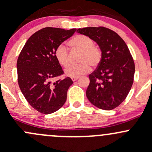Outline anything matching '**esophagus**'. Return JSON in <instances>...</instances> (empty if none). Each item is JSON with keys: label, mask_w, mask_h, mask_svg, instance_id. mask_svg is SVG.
I'll list each match as a JSON object with an SVG mask.
<instances>
[{"label": "esophagus", "mask_w": 152, "mask_h": 152, "mask_svg": "<svg viewBox=\"0 0 152 152\" xmlns=\"http://www.w3.org/2000/svg\"><path fill=\"white\" fill-rule=\"evenodd\" d=\"M78 79H79V77H71V79H72V81H76Z\"/></svg>", "instance_id": "1"}]
</instances>
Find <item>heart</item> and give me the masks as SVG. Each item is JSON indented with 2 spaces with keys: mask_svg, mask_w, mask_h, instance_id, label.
I'll use <instances>...</instances> for the list:
<instances>
[{
  "mask_svg": "<svg viewBox=\"0 0 152 152\" xmlns=\"http://www.w3.org/2000/svg\"><path fill=\"white\" fill-rule=\"evenodd\" d=\"M68 44L72 49L81 51L79 55L80 63L76 65L69 64V54L65 46L61 44L56 49L55 55L58 63L63 67L65 75L70 77H79L90 71V65L95 68L99 65L102 59V51L100 48L94 45L92 38L85 35H77L72 38Z\"/></svg>",
  "mask_w": 152,
  "mask_h": 152,
  "instance_id": "1",
  "label": "heart"
}]
</instances>
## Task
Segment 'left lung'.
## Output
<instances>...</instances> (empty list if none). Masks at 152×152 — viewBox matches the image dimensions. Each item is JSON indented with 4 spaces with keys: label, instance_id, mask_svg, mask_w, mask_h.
Wrapping results in <instances>:
<instances>
[{
    "label": "left lung",
    "instance_id": "left-lung-1",
    "mask_svg": "<svg viewBox=\"0 0 152 152\" xmlns=\"http://www.w3.org/2000/svg\"><path fill=\"white\" fill-rule=\"evenodd\" d=\"M77 33L92 38L102 51L101 61L89 75L87 97L100 109H114L125 100L133 83L135 63L130 50L117 33L104 27L79 28Z\"/></svg>",
    "mask_w": 152,
    "mask_h": 152
}]
</instances>
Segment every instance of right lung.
Wrapping results in <instances>:
<instances>
[{
    "label": "right lung",
    "instance_id": "right-lung-1",
    "mask_svg": "<svg viewBox=\"0 0 152 152\" xmlns=\"http://www.w3.org/2000/svg\"><path fill=\"white\" fill-rule=\"evenodd\" d=\"M76 28L65 30L45 28L28 38L17 63L19 87L27 101L38 112L49 114L60 109L65 103L67 92L73 84L65 77L51 84L52 78L63 74L55 57L57 47L71 37Z\"/></svg>",
    "mask_w": 152,
    "mask_h": 152
}]
</instances>
